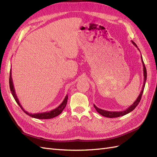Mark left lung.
I'll return each mask as SVG.
<instances>
[{
    "instance_id": "8db88e82",
    "label": "left lung",
    "mask_w": 157,
    "mask_h": 157,
    "mask_svg": "<svg viewBox=\"0 0 157 157\" xmlns=\"http://www.w3.org/2000/svg\"><path fill=\"white\" fill-rule=\"evenodd\" d=\"M132 43L133 44V45H135L136 48H137V46H136V44L134 42L131 41ZM138 50H139V49L138 48ZM141 61L143 63V74H144V82H143V88H142V90L140 91V94L139 95L137 99H136V101H135V102L132 104V105L128 107L126 110L123 111H105V110H103L101 109H99L97 106H95L94 104V106L95 107V109H96L98 113L104 117H109V118H115V117H121V116H123L124 115H126L128 113H130L132 110L135 109V107L138 105V104L139 103L140 101V99H141L142 97V95L143 93V91H144V86H145V83H146V80H147V70H146V67L145 66H144V63L143 62V57L141 56Z\"/></svg>"
}]
</instances>
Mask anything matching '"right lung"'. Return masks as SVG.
<instances>
[{
  "label": "right lung",
  "mask_w": 157,
  "mask_h": 157,
  "mask_svg": "<svg viewBox=\"0 0 157 157\" xmlns=\"http://www.w3.org/2000/svg\"><path fill=\"white\" fill-rule=\"evenodd\" d=\"M11 71H12V70L10 69V78H9V85H10V91H11V93H12V95H13V98H14L15 101H17V103H18V105L20 107H21V109L24 111H25V113H26L28 115H29V116H30V117H33V118L40 119H48L54 118V117H56V116L59 115L60 113H62L64 108H65L66 106L68 95H66V98H64L62 103L60 104V105L58 107H56V109L52 110V111H48V112H44V113H34V114L30 113H29V112H27L26 111H25V109H23V107L21 105V103H20L19 100L17 98V94H16L14 87V85H13V78H12V72H11Z\"/></svg>",
  "instance_id": "add662e5"
}]
</instances>
